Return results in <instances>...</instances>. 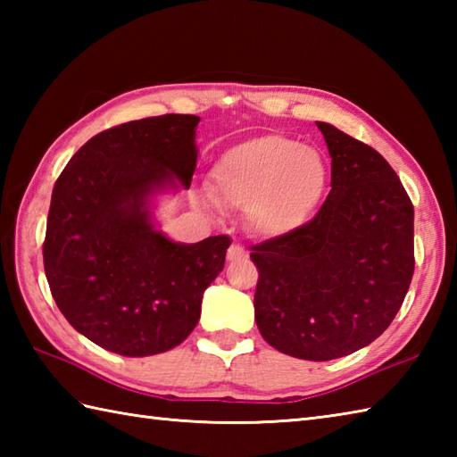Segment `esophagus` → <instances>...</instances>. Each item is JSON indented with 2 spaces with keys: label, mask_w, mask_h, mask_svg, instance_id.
<instances>
[{
  "label": "esophagus",
  "mask_w": 457,
  "mask_h": 457,
  "mask_svg": "<svg viewBox=\"0 0 457 457\" xmlns=\"http://www.w3.org/2000/svg\"><path fill=\"white\" fill-rule=\"evenodd\" d=\"M245 257H247V251L237 244H234L228 249V259L229 261H237V259H245Z\"/></svg>",
  "instance_id": "obj_1"
}]
</instances>
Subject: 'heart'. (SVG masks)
Returning a JSON list of instances; mask_svg holds the SVG:
<instances>
[{
    "label": "heart",
    "instance_id": "1",
    "mask_svg": "<svg viewBox=\"0 0 457 457\" xmlns=\"http://www.w3.org/2000/svg\"><path fill=\"white\" fill-rule=\"evenodd\" d=\"M326 182L322 154L283 135H261L236 145L210 174L213 200L247 208L249 226L267 237L303 226L322 200Z\"/></svg>",
    "mask_w": 457,
    "mask_h": 457
}]
</instances>
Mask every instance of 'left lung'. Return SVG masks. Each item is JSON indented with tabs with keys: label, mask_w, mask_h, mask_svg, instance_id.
Here are the masks:
<instances>
[{
	"label": "left lung",
	"mask_w": 457,
	"mask_h": 457,
	"mask_svg": "<svg viewBox=\"0 0 457 457\" xmlns=\"http://www.w3.org/2000/svg\"><path fill=\"white\" fill-rule=\"evenodd\" d=\"M316 125L332 157V190L312 220L251 245V261L265 342L328 361L371 344L401 310L414 273V208L373 147Z\"/></svg>",
	"instance_id": "left-lung-1"
}]
</instances>
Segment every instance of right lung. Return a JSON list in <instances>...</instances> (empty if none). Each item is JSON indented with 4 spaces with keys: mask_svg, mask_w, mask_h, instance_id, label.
Wrapping results in <instances>:
<instances>
[{
    "mask_svg": "<svg viewBox=\"0 0 457 457\" xmlns=\"http://www.w3.org/2000/svg\"><path fill=\"white\" fill-rule=\"evenodd\" d=\"M198 115L167 113L105 129L56 179L45 275L71 326L108 352H169L196 328L228 236L174 244L154 229L149 196L196 170Z\"/></svg>",
    "mask_w": 457,
    "mask_h": 457,
    "instance_id": "add662e5",
    "label": "right lung"
}]
</instances>
